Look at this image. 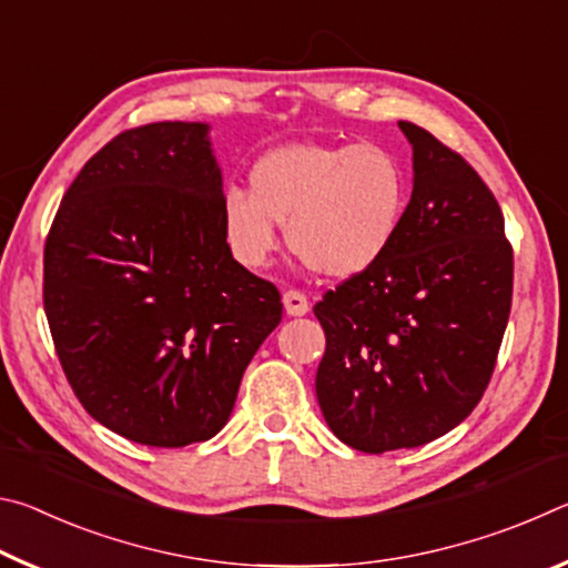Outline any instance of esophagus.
Instances as JSON below:
<instances>
[{"label":"esophagus","instance_id":"1","mask_svg":"<svg viewBox=\"0 0 568 568\" xmlns=\"http://www.w3.org/2000/svg\"><path fill=\"white\" fill-rule=\"evenodd\" d=\"M283 305H285V313L295 315V318H301V315L311 311V303H307V297L301 291H287L283 295Z\"/></svg>","mask_w":568,"mask_h":568}]
</instances>
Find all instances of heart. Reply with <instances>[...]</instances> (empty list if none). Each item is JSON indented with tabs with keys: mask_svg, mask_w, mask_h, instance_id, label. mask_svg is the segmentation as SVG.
<instances>
[{
	"mask_svg": "<svg viewBox=\"0 0 568 568\" xmlns=\"http://www.w3.org/2000/svg\"><path fill=\"white\" fill-rule=\"evenodd\" d=\"M406 207L408 178L390 150L293 142L255 162L250 192H223L220 225L250 271L271 261L285 225L287 245L311 271L345 281L388 253Z\"/></svg>",
	"mask_w": 568,
	"mask_h": 568,
	"instance_id": "heart-1",
	"label": "heart"
}]
</instances>
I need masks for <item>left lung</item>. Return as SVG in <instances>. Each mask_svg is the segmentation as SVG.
<instances>
[{
	"label": "left lung",
	"mask_w": 568,
	"mask_h": 568,
	"mask_svg": "<svg viewBox=\"0 0 568 568\" xmlns=\"http://www.w3.org/2000/svg\"><path fill=\"white\" fill-rule=\"evenodd\" d=\"M413 192L386 255L313 307L325 331L321 410L363 454L456 428L491 381L511 313L514 250L494 192L413 122Z\"/></svg>",
	"instance_id": "8db88e82"
}]
</instances>
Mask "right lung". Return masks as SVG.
<instances>
[{"instance_id":"right-lung-1","label":"right lung","mask_w":568,"mask_h":568,"mask_svg":"<svg viewBox=\"0 0 568 568\" xmlns=\"http://www.w3.org/2000/svg\"><path fill=\"white\" fill-rule=\"evenodd\" d=\"M205 122L128 130L88 160L44 245V313L84 410L142 446L213 438L281 293L227 250Z\"/></svg>"}]
</instances>
